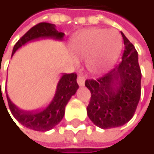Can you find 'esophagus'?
I'll return each mask as SVG.
<instances>
[{
  "label": "esophagus",
  "mask_w": 154,
  "mask_h": 154,
  "mask_svg": "<svg viewBox=\"0 0 154 154\" xmlns=\"http://www.w3.org/2000/svg\"><path fill=\"white\" fill-rule=\"evenodd\" d=\"M77 84L80 85V86H83L84 85H85V77H83V76H81V75H79L78 77H77Z\"/></svg>",
  "instance_id": "34e87169"
}]
</instances>
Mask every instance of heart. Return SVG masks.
Masks as SVG:
<instances>
[{"label":"heart","mask_w":154,"mask_h":154,"mask_svg":"<svg viewBox=\"0 0 154 154\" xmlns=\"http://www.w3.org/2000/svg\"><path fill=\"white\" fill-rule=\"evenodd\" d=\"M121 47V38L116 31L91 28L77 35L70 45V51L76 59H90L88 69L97 73L117 60Z\"/></svg>","instance_id":"heart-1"}]
</instances>
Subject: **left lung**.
Segmentation results:
<instances>
[{
  "mask_svg": "<svg viewBox=\"0 0 154 154\" xmlns=\"http://www.w3.org/2000/svg\"><path fill=\"white\" fill-rule=\"evenodd\" d=\"M125 50L120 63L97 79L85 80L91 92L87 115L97 127L123 126L134 116L141 96V69L135 46L121 32Z\"/></svg>",
  "mask_w": 154,
  "mask_h": 154,
  "instance_id": "obj_1",
  "label": "left lung"
}]
</instances>
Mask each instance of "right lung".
I'll use <instances>...</instances> for the list:
<instances>
[{
  "label": "right lung",
  "instance_id": "obj_1",
  "mask_svg": "<svg viewBox=\"0 0 154 154\" xmlns=\"http://www.w3.org/2000/svg\"><path fill=\"white\" fill-rule=\"evenodd\" d=\"M63 36L64 34L57 31L54 25L46 22L39 23L30 28L17 42L12 51V55L18 48L27 42L39 38H53L56 40H62ZM77 77L76 73L62 75L57 85L56 93L52 101L48 105V107L43 110L26 111L20 109L11 101L8 94H6L8 104L13 117L24 127L29 129L42 132L51 130L63 119L67 103H69L71 96L74 95L77 92L78 88Z\"/></svg>",
  "mask_w": 154,
  "mask_h": 154
}]
</instances>
